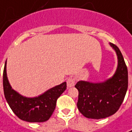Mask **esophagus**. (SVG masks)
<instances>
[{"label":"esophagus","mask_w":132,"mask_h":132,"mask_svg":"<svg viewBox=\"0 0 132 132\" xmlns=\"http://www.w3.org/2000/svg\"><path fill=\"white\" fill-rule=\"evenodd\" d=\"M76 83V79L73 77H70L69 79L67 80V85L68 87H73Z\"/></svg>","instance_id":"1"}]
</instances>
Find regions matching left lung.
Instances as JSON below:
<instances>
[{
    "label": "left lung",
    "mask_w": 132,
    "mask_h": 132,
    "mask_svg": "<svg viewBox=\"0 0 132 132\" xmlns=\"http://www.w3.org/2000/svg\"><path fill=\"white\" fill-rule=\"evenodd\" d=\"M118 56L114 76L102 83L80 81L75 85L79 91L77 107L84 117L102 119L114 114L124 100L128 88V69L120 49L110 43Z\"/></svg>",
    "instance_id": "obj_1"
}]
</instances>
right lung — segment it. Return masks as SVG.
Returning a JSON list of instances; mask_svg holds the SVG:
<instances>
[{
    "label": "right lung",
    "instance_id": "add662e5",
    "mask_svg": "<svg viewBox=\"0 0 132 132\" xmlns=\"http://www.w3.org/2000/svg\"><path fill=\"white\" fill-rule=\"evenodd\" d=\"M3 85L6 100L13 112L20 119L32 123L45 122L51 118L56 108L57 99L67 87L66 82H63L38 97H23L9 84L6 76V61L3 69Z\"/></svg>",
    "mask_w": 132,
    "mask_h": 132
}]
</instances>
